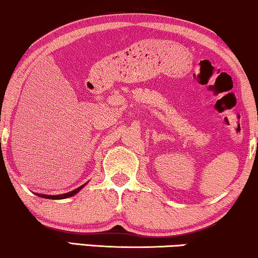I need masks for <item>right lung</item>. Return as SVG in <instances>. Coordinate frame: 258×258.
Wrapping results in <instances>:
<instances>
[{"instance_id":"add662e5","label":"right lung","mask_w":258,"mask_h":258,"mask_svg":"<svg viewBox=\"0 0 258 258\" xmlns=\"http://www.w3.org/2000/svg\"><path fill=\"white\" fill-rule=\"evenodd\" d=\"M84 185H86V184L81 185L80 188L73 190V191H69V192H67V194H62V195H54V196H51V195H42V194H37V196L43 197V199H49V200H62V199H67V197H72V196L75 195V194L79 192L80 190L82 189Z\"/></svg>"}]
</instances>
